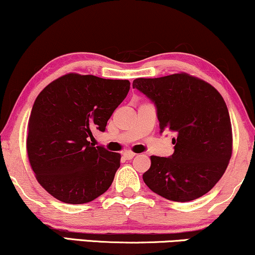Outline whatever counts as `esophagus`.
Returning a JSON list of instances; mask_svg holds the SVG:
<instances>
[{"instance_id":"34e87169","label":"esophagus","mask_w":255,"mask_h":255,"mask_svg":"<svg viewBox=\"0 0 255 255\" xmlns=\"http://www.w3.org/2000/svg\"><path fill=\"white\" fill-rule=\"evenodd\" d=\"M123 156H124L125 159H132L134 156H136V153L132 152V151H128V150H127V151L123 152Z\"/></svg>"}]
</instances>
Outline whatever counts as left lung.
Wrapping results in <instances>:
<instances>
[{
	"label": "left lung",
	"mask_w": 255,
	"mask_h": 255,
	"mask_svg": "<svg viewBox=\"0 0 255 255\" xmlns=\"http://www.w3.org/2000/svg\"><path fill=\"white\" fill-rule=\"evenodd\" d=\"M132 87L155 104L161 133H175L174 153L151 156L145 184L176 202L203 196L225 174L232 156L231 118L222 96L187 73L138 78Z\"/></svg>",
	"instance_id": "8db88e82"
}]
</instances>
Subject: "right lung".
<instances>
[{"mask_svg": "<svg viewBox=\"0 0 255 255\" xmlns=\"http://www.w3.org/2000/svg\"><path fill=\"white\" fill-rule=\"evenodd\" d=\"M128 90V80L70 73L41 91L28 122L27 152L37 182L53 197L81 204L109 189L121 155L89 137L105 131Z\"/></svg>", "mask_w": 255, "mask_h": 255, "instance_id": "obj_1", "label": "right lung"}]
</instances>
